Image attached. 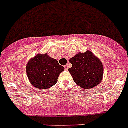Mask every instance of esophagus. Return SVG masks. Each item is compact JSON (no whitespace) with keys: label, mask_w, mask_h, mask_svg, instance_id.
Returning <instances> with one entry per match:
<instances>
[{"label":"esophagus","mask_w":128,"mask_h":128,"mask_svg":"<svg viewBox=\"0 0 128 128\" xmlns=\"http://www.w3.org/2000/svg\"><path fill=\"white\" fill-rule=\"evenodd\" d=\"M64 68H65V69H66V70H68V68H69V66H68V64H66V65H65V66H64Z\"/></svg>","instance_id":"esophagus-1"}]
</instances>
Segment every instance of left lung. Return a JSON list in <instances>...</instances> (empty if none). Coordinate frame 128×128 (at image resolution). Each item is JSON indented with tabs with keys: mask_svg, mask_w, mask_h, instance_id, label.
I'll list each match as a JSON object with an SVG mask.
<instances>
[{
	"mask_svg": "<svg viewBox=\"0 0 128 128\" xmlns=\"http://www.w3.org/2000/svg\"><path fill=\"white\" fill-rule=\"evenodd\" d=\"M72 68H69L74 82L84 89L99 85L103 77V64L90 50L78 52L69 59Z\"/></svg>",
	"mask_w": 128,
	"mask_h": 128,
	"instance_id": "1",
	"label": "left lung"
}]
</instances>
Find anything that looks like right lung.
<instances>
[{"mask_svg": "<svg viewBox=\"0 0 128 128\" xmlns=\"http://www.w3.org/2000/svg\"><path fill=\"white\" fill-rule=\"evenodd\" d=\"M26 70L28 80L33 86L39 89H47L56 84L64 68L48 53H39L28 60Z\"/></svg>", "mask_w": 128, "mask_h": 128, "instance_id": "obj_1", "label": "right lung"}]
</instances>
